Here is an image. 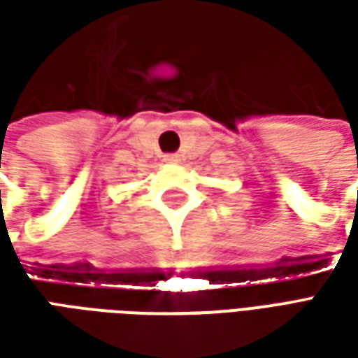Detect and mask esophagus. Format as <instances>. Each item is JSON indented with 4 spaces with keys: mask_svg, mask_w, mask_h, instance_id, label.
<instances>
[{
    "mask_svg": "<svg viewBox=\"0 0 358 358\" xmlns=\"http://www.w3.org/2000/svg\"><path fill=\"white\" fill-rule=\"evenodd\" d=\"M164 161H166V163H174V161H178V157H176V155H164Z\"/></svg>",
    "mask_w": 358,
    "mask_h": 358,
    "instance_id": "1",
    "label": "esophagus"
}]
</instances>
